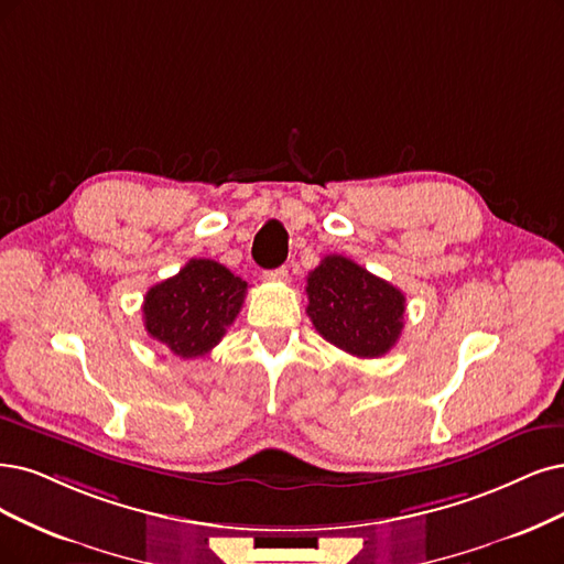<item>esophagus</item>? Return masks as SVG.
Segmentation results:
<instances>
[{
  "label": "esophagus",
  "instance_id": "1",
  "mask_svg": "<svg viewBox=\"0 0 564 564\" xmlns=\"http://www.w3.org/2000/svg\"><path fill=\"white\" fill-rule=\"evenodd\" d=\"M264 279H267V281H279V283H283V281H288V269H285V267L269 269V271H264Z\"/></svg>",
  "mask_w": 564,
  "mask_h": 564
}]
</instances>
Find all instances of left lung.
<instances>
[{
    "mask_svg": "<svg viewBox=\"0 0 564 564\" xmlns=\"http://www.w3.org/2000/svg\"><path fill=\"white\" fill-rule=\"evenodd\" d=\"M306 314L318 335L356 358H381L398 344L406 297L344 256H325L306 279Z\"/></svg>",
    "mask_w": 564,
    "mask_h": 564,
    "instance_id": "left-lung-1",
    "label": "left lung"
}]
</instances>
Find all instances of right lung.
Instances as JSON below:
<instances>
[{
    "label": "right lung",
    "instance_id": "add662e5",
    "mask_svg": "<svg viewBox=\"0 0 564 564\" xmlns=\"http://www.w3.org/2000/svg\"><path fill=\"white\" fill-rule=\"evenodd\" d=\"M248 283L216 260H191L143 297V327L174 356L202 358L235 323Z\"/></svg>",
    "mask_w": 564,
    "mask_h": 564
}]
</instances>
